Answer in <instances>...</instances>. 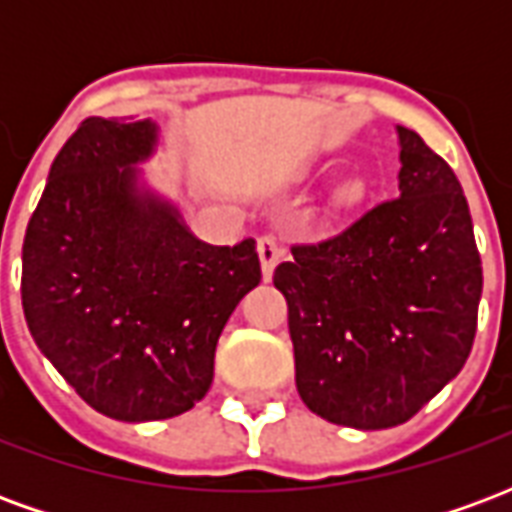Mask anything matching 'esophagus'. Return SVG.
Segmentation results:
<instances>
[{
	"label": "esophagus",
	"instance_id": "obj_1",
	"mask_svg": "<svg viewBox=\"0 0 512 512\" xmlns=\"http://www.w3.org/2000/svg\"><path fill=\"white\" fill-rule=\"evenodd\" d=\"M257 255H260V268H263V279L274 277V268L282 260V246L271 238V235H263L260 241H257Z\"/></svg>",
	"mask_w": 512,
	"mask_h": 512
}]
</instances>
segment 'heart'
<instances>
[{
	"label": "heart",
	"mask_w": 512,
	"mask_h": 512,
	"mask_svg": "<svg viewBox=\"0 0 512 512\" xmlns=\"http://www.w3.org/2000/svg\"><path fill=\"white\" fill-rule=\"evenodd\" d=\"M362 194H365V183H362L359 178H348L337 186V200L340 202L362 200Z\"/></svg>",
	"instance_id": "b5f03b06"
}]
</instances>
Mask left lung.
I'll use <instances>...</instances> for the list:
<instances>
[{
	"mask_svg": "<svg viewBox=\"0 0 512 512\" xmlns=\"http://www.w3.org/2000/svg\"><path fill=\"white\" fill-rule=\"evenodd\" d=\"M395 131V200L274 271L304 406L356 430L395 428L461 373L483 296L461 183L422 136Z\"/></svg>",
	"mask_w": 512,
	"mask_h": 512,
	"instance_id": "1",
	"label": "left lung"
}]
</instances>
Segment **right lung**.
<instances>
[{
    "label": "right lung",
    "mask_w": 512,
    "mask_h": 512,
    "mask_svg": "<svg viewBox=\"0 0 512 512\" xmlns=\"http://www.w3.org/2000/svg\"><path fill=\"white\" fill-rule=\"evenodd\" d=\"M156 120L90 117L62 145L21 249L40 354L106 417H178L208 395L224 323L260 282L252 238L211 246L147 180Z\"/></svg>",
    "instance_id": "add662e5"
}]
</instances>
